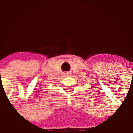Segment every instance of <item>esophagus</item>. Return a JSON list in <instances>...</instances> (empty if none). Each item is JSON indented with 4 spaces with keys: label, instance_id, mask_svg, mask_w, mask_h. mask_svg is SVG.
<instances>
[{
    "label": "esophagus",
    "instance_id": "esophagus-1",
    "mask_svg": "<svg viewBox=\"0 0 133 133\" xmlns=\"http://www.w3.org/2000/svg\"><path fill=\"white\" fill-rule=\"evenodd\" d=\"M64 75H65V76H69L70 75H69V73H65L64 74Z\"/></svg>",
    "mask_w": 133,
    "mask_h": 133
}]
</instances>
